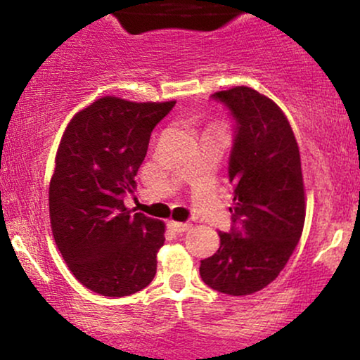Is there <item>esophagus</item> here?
I'll list each match as a JSON object with an SVG mask.
<instances>
[{"mask_svg": "<svg viewBox=\"0 0 360 360\" xmlns=\"http://www.w3.org/2000/svg\"><path fill=\"white\" fill-rule=\"evenodd\" d=\"M171 229L174 230L177 233H183V232H188L189 229H191V223H181V221H171Z\"/></svg>", "mask_w": 360, "mask_h": 360, "instance_id": "1", "label": "esophagus"}]
</instances>
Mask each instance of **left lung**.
Instances as JSON below:
<instances>
[{"label": "left lung", "instance_id": "8db88e82", "mask_svg": "<svg viewBox=\"0 0 360 360\" xmlns=\"http://www.w3.org/2000/svg\"><path fill=\"white\" fill-rule=\"evenodd\" d=\"M233 120L229 179L233 184L232 225L220 249L201 260V279L214 291L252 295L272 283L298 245L304 225L300 148L274 101L247 86L218 91Z\"/></svg>", "mask_w": 360, "mask_h": 360}]
</instances>
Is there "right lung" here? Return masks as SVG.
Returning a JSON list of instances; mask_svg holds the SVG:
<instances>
[{
    "mask_svg": "<svg viewBox=\"0 0 360 360\" xmlns=\"http://www.w3.org/2000/svg\"><path fill=\"white\" fill-rule=\"evenodd\" d=\"M176 101H94L62 135L49 188L52 233L82 286L103 296L134 295L150 284L164 223L125 208L157 123Z\"/></svg>",
    "mask_w": 360,
    "mask_h": 360,
    "instance_id": "right-lung-1",
    "label": "right lung"
}]
</instances>
